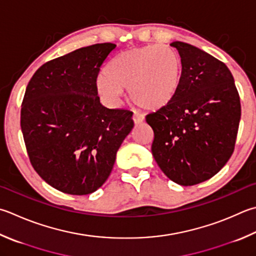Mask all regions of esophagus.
<instances>
[{
    "mask_svg": "<svg viewBox=\"0 0 256 256\" xmlns=\"http://www.w3.org/2000/svg\"><path fill=\"white\" fill-rule=\"evenodd\" d=\"M142 122H144L142 116L140 114L134 112V124H142Z\"/></svg>",
    "mask_w": 256,
    "mask_h": 256,
    "instance_id": "obj_1",
    "label": "esophagus"
}]
</instances>
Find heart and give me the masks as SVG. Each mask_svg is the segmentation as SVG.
<instances>
[{
	"label": "heart",
	"mask_w": 256,
	"mask_h": 256,
	"mask_svg": "<svg viewBox=\"0 0 256 256\" xmlns=\"http://www.w3.org/2000/svg\"><path fill=\"white\" fill-rule=\"evenodd\" d=\"M182 79V64L168 46H148L120 53L97 80V88L109 101H117L124 90L139 108L157 110L170 104Z\"/></svg>",
	"instance_id": "b5f03b06"
}]
</instances>
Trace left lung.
Here are the masks:
<instances>
[{"mask_svg":"<svg viewBox=\"0 0 256 256\" xmlns=\"http://www.w3.org/2000/svg\"><path fill=\"white\" fill-rule=\"evenodd\" d=\"M182 79L170 104L146 116L154 130L152 152L170 180L182 186L213 177L232 156L240 119L234 78L224 62L184 42Z\"/></svg>","mask_w":256,"mask_h":256,"instance_id":"1","label":"left lung"}]
</instances>
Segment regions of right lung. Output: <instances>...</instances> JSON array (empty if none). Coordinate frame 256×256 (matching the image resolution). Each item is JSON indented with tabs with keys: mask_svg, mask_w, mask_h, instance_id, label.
<instances>
[{
	"mask_svg": "<svg viewBox=\"0 0 256 256\" xmlns=\"http://www.w3.org/2000/svg\"><path fill=\"white\" fill-rule=\"evenodd\" d=\"M112 43L81 48L48 61L28 81L21 129L28 159L43 180L88 195L107 180L132 112L101 106L97 78Z\"/></svg>",
	"mask_w": 256,
	"mask_h": 256,
	"instance_id": "1",
	"label": "right lung"
}]
</instances>
